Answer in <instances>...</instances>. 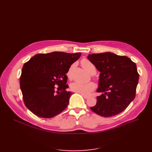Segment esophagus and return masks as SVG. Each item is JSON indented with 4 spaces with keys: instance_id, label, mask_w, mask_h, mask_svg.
Instances as JSON below:
<instances>
[{
    "instance_id": "1",
    "label": "esophagus",
    "mask_w": 152,
    "mask_h": 152,
    "mask_svg": "<svg viewBox=\"0 0 152 152\" xmlns=\"http://www.w3.org/2000/svg\"><path fill=\"white\" fill-rule=\"evenodd\" d=\"M82 96L84 98V99H88L89 98V96H87V95H82Z\"/></svg>"
}]
</instances>
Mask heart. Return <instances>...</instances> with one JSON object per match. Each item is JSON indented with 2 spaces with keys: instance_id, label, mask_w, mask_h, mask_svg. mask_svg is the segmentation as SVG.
Listing matches in <instances>:
<instances>
[{
  "instance_id": "b5f03b06",
  "label": "heart",
  "mask_w": 152,
  "mask_h": 152,
  "mask_svg": "<svg viewBox=\"0 0 152 152\" xmlns=\"http://www.w3.org/2000/svg\"><path fill=\"white\" fill-rule=\"evenodd\" d=\"M81 65L82 66L89 72L91 75H94L96 73V67L94 65V63H92L88 59L84 58L81 61ZM71 71H72V66L68 69L66 73V76L68 78H70L71 76ZM95 88V86L94 83L92 82H90L88 83H81L79 82H73L70 84V89L71 90L80 94L82 95H87L91 92L94 91Z\"/></svg>"
}]
</instances>
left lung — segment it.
<instances>
[{"label":"left lung","mask_w":152,"mask_h":152,"mask_svg":"<svg viewBox=\"0 0 152 152\" xmlns=\"http://www.w3.org/2000/svg\"><path fill=\"white\" fill-rule=\"evenodd\" d=\"M100 72L97 103L91 110L103 117L123 111L134 99L139 75L137 66L129 58L111 52L87 56Z\"/></svg>","instance_id":"obj_1"}]
</instances>
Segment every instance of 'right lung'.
Here are the masks:
<instances>
[{
	"label": "right lung",
	"instance_id": "1",
	"mask_svg": "<svg viewBox=\"0 0 152 152\" xmlns=\"http://www.w3.org/2000/svg\"><path fill=\"white\" fill-rule=\"evenodd\" d=\"M81 53L53 52L33 56L23 65L20 84L26 107L35 115L51 118L65 110L73 94L66 73Z\"/></svg>",
	"mask_w": 152,
	"mask_h": 152
}]
</instances>
